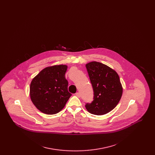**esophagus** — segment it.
Here are the masks:
<instances>
[{"label":"esophagus","instance_id":"34e87169","mask_svg":"<svg viewBox=\"0 0 155 155\" xmlns=\"http://www.w3.org/2000/svg\"><path fill=\"white\" fill-rule=\"evenodd\" d=\"M75 95H76V96H77L78 97H81V94L79 92H77L75 94Z\"/></svg>","mask_w":155,"mask_h":155}]
</instances>
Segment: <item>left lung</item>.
Segmentation results:
<instances>
[{"mask_svg":"<svg viewBox=\"0 0 155 155\" xmlns=\"http://www.w3.org/2000/svg\"><path fill=\"white\" fill-rule=\"evenodd\" d=\"M92 84L94 97L85 107L91 114H105L115 108L123 94V87L117 72L103 63L91 61L85 65Z\"/></svg>","mask_w":155,"mask_h":155,"instance_id":"8db88e82","label":"left lung"}]
</instances>
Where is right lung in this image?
I'll return each mask as SVG.
<instances>
[{
    "instance_id": "obj_1",
    "label": "right lung",
    "mask_w": 155,
    "mask_h": 155,
    "mask_svg": "<svg viewBox=\"0 0 155 155\" xmlns=\"http://www.w3.org/2000/svg\"><path fill=\"white\" fill-rule=\"evenodd\" d=\"M67 66L47 67L32 79L30 87L32 102L39 111L54 114L61 110L71 96L65 74Z\"/></svg>"
}]
</instances>
